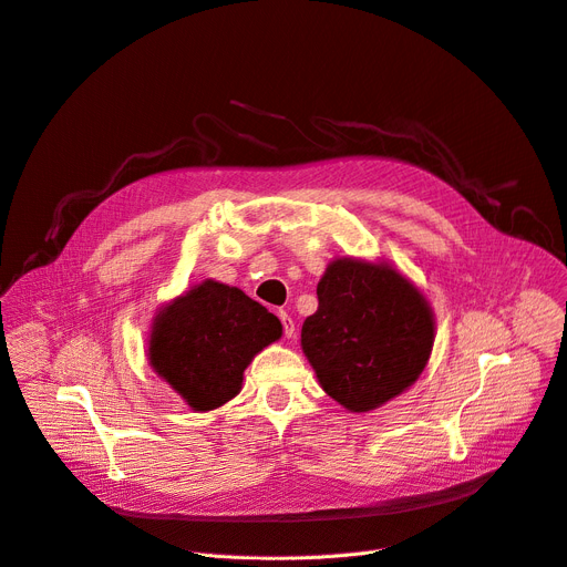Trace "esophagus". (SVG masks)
<instances>
[{"label": "esophagus", "instance_id": "obj_1", "mask_svg": "<svg viewBox=\"0 0 567 567\" xmlns=\"http://www.w3.org/2000/svg\"><path fill=\"white\" fill-rule=\"evenodd\" d=\"M279 318H281V322H284V333H286V338H292V336H295V322H292V318H290L286 311H281Z\"/></svg>", "mask_w": 567, "mask_h": 567}]
</instances>
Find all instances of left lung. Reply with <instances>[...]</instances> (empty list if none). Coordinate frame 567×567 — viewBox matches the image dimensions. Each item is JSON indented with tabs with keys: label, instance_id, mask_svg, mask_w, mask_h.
Returning <instances> with one entry per match:
<instances>
[{
	"label": "left lung",
	"instance_id": "left-lung-1",
	"mask_svg": "<svg viewBox=\"0 0 567 567\" xmlns=\"http://www.w3.org/2000/svg\"><path fill=\"white\" fill-rule=\"evenodd\" d=\"M318 301L301 324V352L333 402L370 413L417 381L433 350L435 318L422 290L395 266L333 258Z\"/></svg>",
	"mask_w": 567,
	"mask_h": 567
}]
</instances>
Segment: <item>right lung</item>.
<instances>
[{
	"label": "right lung",
	"mask_w": 567,
	"mask_h": 567,
	"mask_svg": "<svg viewBox=\"0 0 567 567\" xmlns=\"http://www.w3.org/2000/svg\"><path fill=\"white\" fill-rule=\"evenodd\" d=\"M281 331L264 303L236 286L204 279L156 311L147 361L195 413H206L240 393L247 365Z\"/></svg>",
	"instance_id": "add662e5"
}]
</instances>
